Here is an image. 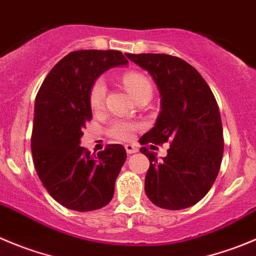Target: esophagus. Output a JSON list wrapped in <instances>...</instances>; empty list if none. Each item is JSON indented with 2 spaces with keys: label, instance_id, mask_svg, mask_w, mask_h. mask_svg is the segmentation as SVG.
I'll return each mask as SVG.
<instances>
[{
  "label": "esophagus",
  "instance_id": "34e87169",
  "mask_svg": "<svg viewBox=\"0 0 256 256\" xmlns=\"http://www.w3.org/2000/svg\"><path fill=\"white\" fill-rule=\"evenodd\" d=\"M126 150L128 154H132V153H136L138 150V148L133 144H126Z\"/></svg>",
  "mask_w": 256,
  "mask_h": 256
}]
</instances>
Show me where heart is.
Masks as SVG:
<instances>
[{
  "label": "heart",
  "instance_id": "obj_1",
  "mask_svg": "<svg viewBox=\"0 0 256 256\" xmlns=\"http://www.w3.org/2000/svg\"><path fill=\"white\" fill-rule=\"evenodd\" d=\"M122 82L136 100H140V98H144V96H152V82L142 72H124L123 76H122ZM106 92H108V86L102 78L96 79L92 84L89 89V106L92 110L99 112L103 109L104 103H106ZM140 128V126L138 123L119 119V120H114L109 126L108 134L116 140H130Z\"/></svg>",
  "mask_w": 256,
  "mask_h": 256
}]
</instances>
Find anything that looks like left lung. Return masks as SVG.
<instances>
[{"instance_id":"1","label":"left lung","mask_w":256,"mask_h":256,"mask_svg":"<svg viewBox=\"0 0 256 256\" xmlns=\"http://www.w3.org/2000/svg\"><path fill=\"white\" fill-rule=\"evenodd\" d=\"M126 58L150 72L160 94L157 122L140 140V152L150 160L146 194L158 208H190L205 197L220 171L224 136L215 96L200 72L180 58L166 54H126ZM167 142L170 148L162 161L144 147Z\"/></svg>"}]
</instances>
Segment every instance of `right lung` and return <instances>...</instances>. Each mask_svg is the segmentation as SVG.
Instances as JSON below:
<instances>
[{
    "instance_id": "add662e5",
    "label": "right lung",
    "mask_w": 256,
    "mask_h": 256,
    "mask_svg": "<svg viewBox=\"0 0 256 256\" xmlns=\"http://www.w3.org/2000/svg\"><path fill=\"white\" fill-rule=\"evenodd\" d=\"M116 50H78L51 69L35 99L31 152L50 196L70 210L93 211L110 202L126 162L123 146L108 144L98 154L80 147L92 119L89 89L106 70L126 65Z\"/></svg>"
}]
</instances>
